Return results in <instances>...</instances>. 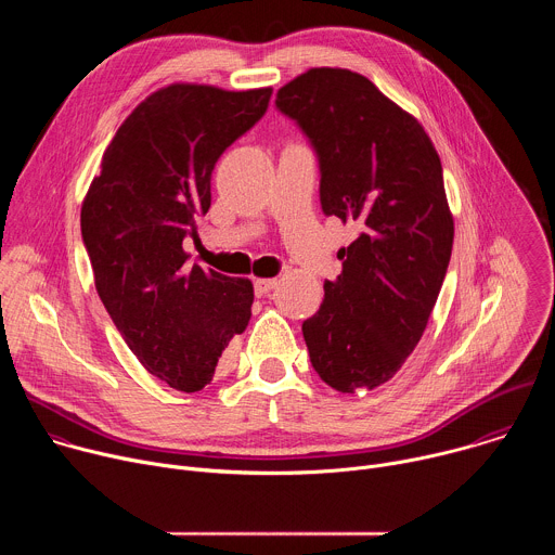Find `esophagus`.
I'll return each mask as SVG.
<instances>
[{
    "label": "esophagus",
    "instance_id": "obj_1",
    "mask_svg": "<svg viewBox=\"0 0 555 555\" xmlns=\"http://www.w3.org/2000/svg\"><path fill=\"white\" fill-rule=\"evenodd\" d=\"M276 285H279V279H257V281H255V292H257V296H266V294H270Z\"/></svg>",
    "mask_w": 555,
    "mask_h": 555
}]
</instances>
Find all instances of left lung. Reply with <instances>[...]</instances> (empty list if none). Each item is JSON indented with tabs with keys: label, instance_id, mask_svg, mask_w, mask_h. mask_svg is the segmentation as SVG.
Here are the masks:
<instances>
[{
	"label": "left lung",
	"instance_id": "8db88e82",
	"mask_svg": "<svg viewBox=\"0 0 555 555\" xmlns=\"http://www.w3.org/2000/svg\"><path fill=\"white\" fill-rule=\"evenodd\" d=\"M276 107L319 155L325 215L360 230L302 323L309 360L340 392L371 390L417 347L450 263L439 153L415 116L351 69H307L279 90Z\"/></svg>",
	"mask_w": 555,
	"mask_h": 555
}]
</instances>
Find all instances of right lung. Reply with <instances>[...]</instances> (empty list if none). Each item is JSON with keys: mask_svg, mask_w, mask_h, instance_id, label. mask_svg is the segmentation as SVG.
<instances>
[{"mask_svg": "<svg viewBox=\"0 0 555 555\" xmlns=\"http://www.w3.org/2000/svg\"><path fill=\"white\" fill-rule=\"evenodd\" d=\"M272 88L171 83L118 127L81 208L96 292L140 364L176 390L210 384L250 321V279L186 266L219 155L268 109Z\"/></svg>", "mask_w": 555, "mask_h": 555, "instance_id": "right-lung-1", "label": "right lung"}]
</instances>
